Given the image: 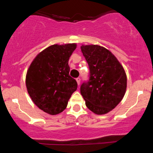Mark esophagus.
Segmentation results:
<instances>
[{
	"instance_id": "obj_1",
	"label": "esophagus",
	"mask_w": 153,
	"mask_h": 153,
	"mask_svg": "<svg viewBox=\"0 0 153 153\" xmlns=\"http://www.w3.org/2000/svg\"><path fill=\"white\" fill-rule=\"evenodd\" d=\"M76 81H77V83H78V85H79L80 83V78H76Z\"/></svg>"
}]
</instances>
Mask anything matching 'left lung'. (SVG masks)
Returning <instances> with one entry per match:
<instances>
[{
	"mask_svg": "<svg viewBox=\"0 0 153 153\" xmlns=\"http://www.w3.org/2000/svg\"><path fill=\"white\" fill-rule=\"evenodd\" d=\"M80 48L90 70L89 80L81 85L80 94L91 111L104 115L123 100L126 74L115 55L105 47L82 45Z\"/></svg>",
	"mask_w": 153,
	"mask_h": 153,
	"instance_id": "left-lung-1",
	"label": "left lung"
}]
</instances>
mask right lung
<instances>
[{
    "instance_id": "obj_1",
    "label": "right lung",
    "mask_w": 153,
    "mask_h": 153,
    "mask_svg": "<svg viewBox=\"0 0 153 153\" xmlns=\"http://www.w3.org/2000/svg\"><path fill=\"white\" fill-rule=\"evenodd\" d=\"M76 43L54 44L40 52L30 64L26 75V87L35 105L54 115L65 110L78 87L70 77L69 59Z\"/></svg>"
}]
</instances>
